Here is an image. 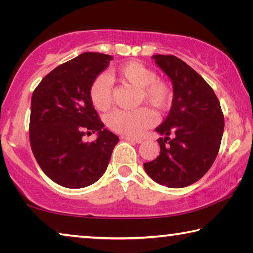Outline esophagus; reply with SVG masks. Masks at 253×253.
<instances>
[{"mask_svg":"<svg viewBox=\"0 0 253 253\" xmlns=\"http://www.w3.org/2000/svg\"><path fill=\"white\" fill-rule=\"evenodd\" d=\"M122 139L130 140V142H134V143H137V144L143 143V139H140V138H135V137H129V136H122Z\"/></svg>","mask_w":253,"mask_h":253,"instance_id":"1","label":"esophagus"}]
</instances>
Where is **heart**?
I'll return each mask as SVG.
<instances>
[{"label":"heart","mask_w":253,"mask_h":253,"mask_svg":"<svg viewBox=\"0 0 253 253\" xmlns=\"http://www.w3.org/2000/svg\"><path fill=\"white\" fill-rule=\"evenodd\" d=\"M123 83L139 89V100L146 101L157 110H165L172 104L173 90L168 81L156 78V72L143 63L127 62L115 70ZM90 99L98 110H107L113 102V84L108 77H96L89 90ZM156 122L155 115L147 107L135 110H115L107 117L111 130L125 136H139Z\"/></svg>","instance_id":"heart-1"}]
</instances>
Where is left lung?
<instances>
[{
  "instance_id": "1",
  "label": "left lung",
  "mask_w": 253,
  "mask_h": 253,
  "mask_svg": "<svg viewBox=\"0 0 253 253\" xmlns=\"http://www.w3.org/2000/svg\"><path fill=\"white\" fill-rule=\"evenodd\" d=\"M152 58L172 80L173 102L156 128L165 136L158 139L160 156L144 163V169L161 185L185 187L199 181L215 161L224 116L213 89L183 60L172 54Z\"/></svg>"
}]
</instances>
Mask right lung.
I'll use <instances>...</instances> for the list:
<instances>
[{
    "label": "right lung",
    "mask_w": 253,
    "mask_h": 253,
    "mask_svg": "<svg viewBox=\"0 0 253 253\" xmlns=\"http://www.w3.org/2000/svg\"><path fill=\"white\" fill-rule=\"evenodd\" d=\"M113 57L84 52L49 72L31 98L30 144L38 164L49 178L68 188L97 182L119 142L104 128L89 95L93 79ZM97 131L91 143L83 136Z\"/></svg>",
    "instance_id": "right-lung-1"
}]
</instances>
